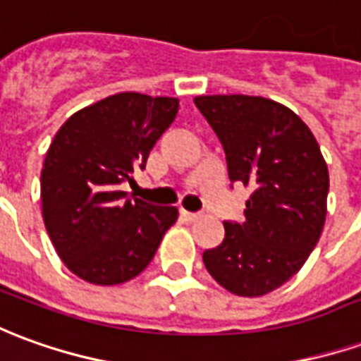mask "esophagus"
Here are the masks:
<instances>
[{"mask_svg": "<svg viewBox=\"0 0 361 361\" xmlns=\"http://www.w3.org/2000/svg\"><path fill=\"white\" fill-rule=\"evenodd\" d=\"M180 215L183 221H188V223H193V221H197L199 219V213H189V211H185V209H181Z\"/></svg>", "mask_w": 361, "mask_h": 361, "instance_id": "obj_1", "label": "esophagus"}]
</instances>
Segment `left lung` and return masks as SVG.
Instances as JSON below:
<instances>
[{
	"instance_id": "left-lung-1",
	"label": "left lung",
	"mask_w": 361,
	"mask_h": 361,
	"mask_svg": "<svg viewBox=\"0 0 361 361\" xmlns=\"http://www.w3.org/2000/svg\"><path fill=\"white\" fill-rule=\"evenodd\" d=\"M197 109L226 154L228 178L250 185L244 223H224L203 252L219 286L262 297L303 268L326 219L329 168L311 128L293 111L254 95H199Z\"/></svg>"
}]
</instances>
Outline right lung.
Here are the masks:
<instances>
[{"label":"right lung","mask_w":361,"mask_h":361,"mask_svg":"<svg viewBox=\"0 0 361 361\" xmlns=\"http://www.w3.org/2000/svg\"><path fill=\"white\" fill-rule=\"evenodd\" d=\"M180 109L176 97L125 92L75 111L58 128L40 172L42 219L66 268L93 286H119L152 262L176 207L128 199L137 168Z\"/></svg>","instance_id":"add662e5"}]
</instances>
